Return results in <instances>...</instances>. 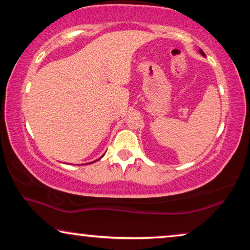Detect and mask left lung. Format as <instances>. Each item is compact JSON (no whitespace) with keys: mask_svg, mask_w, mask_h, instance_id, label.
Instances as JSON below:
<instances>
[{"mask_svg":"<svg viewBox=\"0 0 250 250\" xmlns=\"http://www.w3.org/2000/svg\"><path fill=\"white\" fill-rule=\"evenodd\" d=\"M200 53L203 55V56H205V54H204V52H203V50L202 49H200Z\"/></svg>","mask_w":250,"mask_h":250,"instance_id":"1","label":"left lung"}]
</instances>
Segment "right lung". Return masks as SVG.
<instances>
[{
    "label": "right lung",
    "instance_id": "1",
    "mask_svg": "<svg viewBox=\"0 0 250 250\" xmlns=\"http://www.w3.org/2000/svg\"><path fill=\"white\" fill-rule=\"evenodd\" d=\"M95 162H96V161H95ZM92 163H94V162H92Z\"/></svg>",
    "mask_w": 250,
    "mask_h": 250
}]
</instances>
